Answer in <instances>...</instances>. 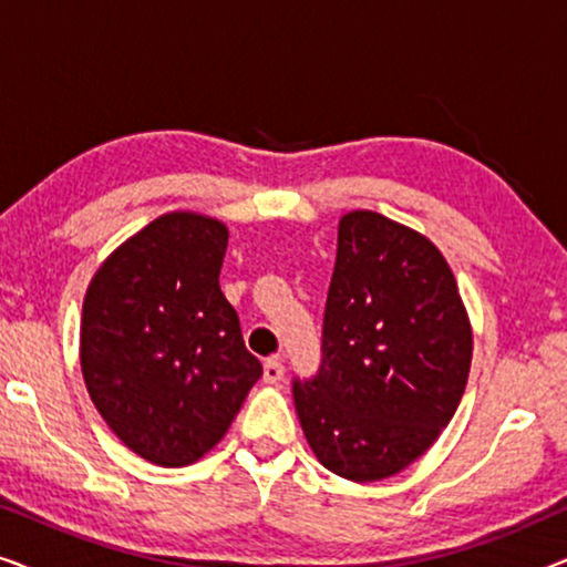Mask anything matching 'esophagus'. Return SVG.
Instances as JSON below:
<instances>
[{
	"label": "esophagus",
	"mask_w": 567,
	"mask_h": 567,
	"mask_svg": "<svg viewBox=\"0 0 567 567\" xmlns=\"http://www.w3.org/2000/svg\"><path fill=\"white\" fill-rule=\"evenodd\" d=\"M262 379L268 384H278L284 379V363L281 359H268L266 367H262Z\"/></svg>",
	"instance_id": "obj_1"
}]
</instances>
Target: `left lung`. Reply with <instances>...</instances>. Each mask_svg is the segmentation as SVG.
<instances>
[{
  "label": "left lung",
  "instance_id": "8db88e82",
  "mask_svg": "<svg viewBox=\"0 0 567 567\" xmlns=\"http://www.w3.org/2000/svg\"><path fill=\"white\" fill-rule=\"evenodd\" d=\"M470 361L472 328L439 247L377 212L346 214L320 369L293 379L317 460L353 483L398 475L452 421Z\"/></svg>",
  "mask_w": 567,
  "mask_h": 567
}]
</instances>
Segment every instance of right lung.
<instances>
[{"instance_id": "obj_1", "label": "right lung", "mask_w": 567, "mask_h": 567, "mask_svg": "<svg viewBox=\"0 0 567 567\" xmlns=\"http://www.w3.org/2000/svg\"><path fill=\"white\" fill-rule=\"evenodd\" d=\"M221 221L173 212L126 239L87 286L80 361L97 413L131 452L185 467L219 444L260 361L219 270Z\"/></svg>"}]
</instances>
